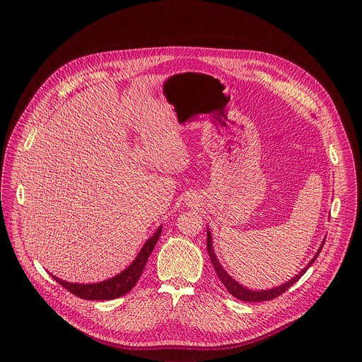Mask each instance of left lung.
Segmentation results:
<instances>
[{"instance_id": "8db88e82", "label": "left lung", "mask_w": 362, "mask_h": 362, "mask_svg": "<svg viewBox=\"0 0 362 362\" xmlns=\"http://www.w3.org/2000/svg\"><path fill=\"white\" fill-rule=\"evenodd\" d=\"M325 240H326V237L323 238L322 246H320L319 250L316 252L315 257H313V259L305 264V268L301 269V272H298V275H296L294 278H291L290 281H286L285 284H282V285H279V286L271 288V290H260V291L249 290V288L243 286L242 284H238L235 279H233V276H230V275L227 274V271L221 267V263H220L218 257H216V255H215V252H214V247H212V235H211L209 228H208V231H206V250H208V255H209V257H211L212 267H214V269H215V272H216V276H218L220 281L224 284V286L227 288V291H228L231 296H234L235 298L242 300V301L259 303V301H269V300H274V298L279 297L281 294H284L291 285H294V284L307 272V269L311 267L313 262H315V260L317 259V256H319V253H320V250H322V247H323V245H325Z\"/></svg>"}]
</instances>
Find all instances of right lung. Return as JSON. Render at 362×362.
I'll return each mask as SVG.
<instances>
[{
    "mask_svg": "<svg viewBox=\"0 0 362 362\" xmlns=\"http://www.w3.org/2000/svg\"><path fill=\"white\" fill-rule=\"evenodd\" d=\"M161 230H163V226H160L156 230V233L147 240L146 243H144L142 249L139 250V253L132 260L129 267L125 271L115 275L113 278H109L102 282H95V284H76V282H66L61 278L54 276L52 274L51 276L59 285H62L65 290H68L69 293L83 300H113L117 297H122L132 290L134 285L139 279L151 252L154 250V246L161 234Z\"/></svg>",
    "mask_w": 362,
    "mask_h": 362,
    "instance_id": "right-lung-1",
    "label": "right lung"
}]
</instances>
